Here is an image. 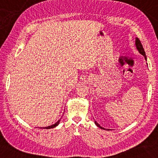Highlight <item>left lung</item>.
<instances>
[{
  "label": "left lung",
  "instance_id": "1",
  "mask_svg": "<svg viewBox=\"0 0 158 158\" xmlns=\"http://www.w3.org/2000/svg\"><path fill=\"white\" fill-rule=\"evenodd\" d=\"M135 44H136L137 48V50L139 51V52L140 53V54H141L142 55H143L144 57H145V59H147L145 50H144L143 46V45H142V44H141V41H139V39H138V38H136V39H135ZM94 123H95V124H96V125H97V127H98L101 128V129H103V130H105V129H104V128L102 127H101L100 125H99V124L98 123H97L96 121H94Z\"/></svg>",
  "mask_w": 158,
  "mask_h": 158
}]
</instances>
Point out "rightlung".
Returning <instances> with one entry per match:
<instances>
[{"mask_svg": "<svg viewBox=\"0 0 158 158\" xmlns=\"http://www.w3.org/2000/svg\"><path fill=\"white\" fill-rule=\"evenodd\" d=\"M60 120H61V119H59V121H57L56 123H55L54 124H52V125H51V126H48V127H44V129H51V128H54V127H55L56 126H57L58 124H59V122H60Z\"/></svg>", "mask_w": 158, "mask_h": 158, "instance_id": "1", "label": "right lung"}]
</instances>
